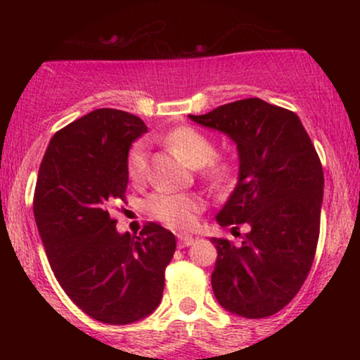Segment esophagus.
Listing matches in <instances>:
<instances>
[{
  "label": "esophagus",
  "mask_w": 360,
  "mask_h": 360,
  "mask_svg": "<svg viewBox=\"0 0 360 360\" xmlns=\"http://www.w3.org/2000/svg\"><path fill=\"white\" fill-rule=\"evenodd\" d=\"M194 240H196V238H194L193 235H177V247H179V249H184V247L193 245Z\"/></svg>",
  "instance_id": "esophagus-1"
}]
</instances>
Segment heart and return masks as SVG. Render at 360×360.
Masks as SVG:
<instances>
[{
  "label": "heart",
  "mask_w": 360,
  "mask_h": 360,
  "mask_svg": "<svg viewBox=\"0 0 360 360\" xmlns=\"http://www.w3.org/2000/svg\"><path fill=\"white\" fill-rule=\"evenodd\" d=\"M169 147L179 152L186 162L193 167L206 169V177L213 184H223L230 177L232 167L229 162H212L217 154V146L208 135L193 127H179L166 137ZM148 147L146 142H137L128 152L127 169L128 176L134 181H140L147 172ZM147 212L155 220L166 223L172 229H191L196 223L203 203L196 196L172 191H157L147 200Z\"/></svg>",
  "instance_id": "1"
}]
</instances>
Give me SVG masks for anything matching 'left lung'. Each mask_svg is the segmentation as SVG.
I'll return each instance as SVG.
<instances>
[{"label":"left lung","mask_w":360,"mask_h":360,"mask_svg":"<svg viewBox=\"0 0 360 360\" xmlns=\"http://www.w3.org/2000/svg\"><path fill=\"white\" fill-rule=\"evenodd\" d=\"M189 118L237 146L238 183L217 221L232 232L249 226L238 245L212 238L218 252L214 298L243 318L274 315L298 295L315 259L323 201L320 157L298 115L259 98Z\"/></svg>","instance_id":"left-lung-1"}]
</instances>
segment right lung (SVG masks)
Returning a JSON list of instances; mask_svg holds the SVG:
<instances>
[{
  "label": "right lung",
  "mask_w": 360,
  "mask_h": 360,
  "mask_svg": "<svg viewBox=\"0 0 360 360\" xmlns=\"http://www.w3.org/2000/svg\"><path fill=\"white\" fill-rule=\"evenodd\" d=\"M147 127L135 115L100 108L53 135L39 169L34 214L65 295L86 315L128 325L162 300L176 237L148 221L139 237L118 233L110 205L125 200L131 142Z\"/></svg>",
  "instance_id": "add662e5"
}]
</instances>
